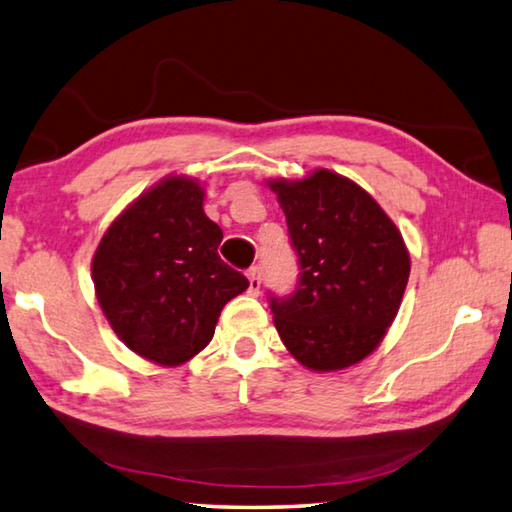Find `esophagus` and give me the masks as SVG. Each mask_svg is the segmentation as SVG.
<instances>
[{
    "label": "esophagus",
    "mask_w": 512,
    "mask_h": 512,
    "mask_svg": "<svg viewBox=\"0 0 512 512\" xmlns=\"http://www.w3.org/2000/svg\"><path fill=\"white\" fill-rule=\"evenodd\" d=\"M246 275H248V293H253V296H257L259 293V287H262V268L259 266H250L248 271H246Z\"/></svg>",
    "instance_id": "obj_1"
}]
</instances>
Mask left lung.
<instances>
[{
  "label": "left lung",
  "instance_id": "1",
  "mask_svg": "<svg viewBox=\"0 0 512 512\" xmlns=\"http://www.w3.org/2000/svg\"><path fill=\"white\" fill-rule=\"evenodd\" d=\"M271 189L300 268L289 296L268 293L277 334L302 366L348 368L377 348L400 309L411 271L402 235L339 173L318 169Z\"/></svg>",
  "mask_w": 512,
  "mask_h": 512
}]
</instances>
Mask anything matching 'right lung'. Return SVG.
<instances>
[{
  "label": "right lung",
  "mask_w": 512,
  "mask_h": 512,
  "mask_svg": "<svg viewBox=\"0 0 512 512\" xmlns=\"http://www.w3.org/2000/svg\"><path fill=\"white\" fill-rule=\"evenodd\" d=\"M223 232L194 180L167 178L110 225L92 259L112 329L140 357L178 366L212 341L225 302L248 289L219 257Z\"/></svg>",
  "instance_id": "right-lung-1"
}]
</instances>
